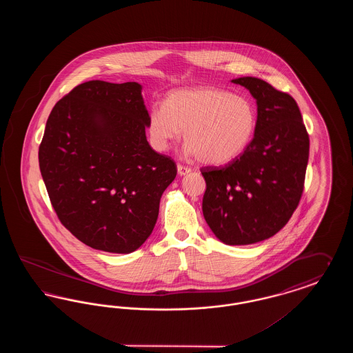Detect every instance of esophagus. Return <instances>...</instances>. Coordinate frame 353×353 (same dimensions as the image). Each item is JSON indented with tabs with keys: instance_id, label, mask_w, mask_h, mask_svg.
Segmentation results:
<instances>
[{
	"instance_id": "34e87169",
	"label": "esophagus",
	"mask_w": 353,
	"mask_h": 353,
	"mask_svg": "<svg viewBox=\"0 0 353 353\" xmlns=\"http://www.w3.org/2000/svg\"><path fill=\"white\" fill-rule=\"evenodd\" d=\"M177 172H179V174H180V176H185V174L190 173V172H192V169L189 168V167H185V165L179 164V165H177Z\"/></svg>"
}]
</instances>
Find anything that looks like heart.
<instances>
[{"label": "heart", "mask_w": 353, "mask_h": 353, "mask_svg": "<svg viewBox=\"0 0 353 353\" xmlns=\"http://www.w3.org/2000/svg\"><path fill=\"white\" fill-rule=\"evenodd\" d=\"M256 108L249 98L216 87L180 88L148 115L152 145L167 151L183 136L188 154L210 165L233 161L250 145L256 131Z\"/></svg>", "instance_id": "heart-1"}]
</instances>
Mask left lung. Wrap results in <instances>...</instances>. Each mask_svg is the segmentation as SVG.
<instances>
[{
    "label": "left lung",
    "instance_id": "1",
    "mask_svg": "<svg viewBox=\"0 0 353 353\" xmlns=\"http://www.w3.org/2000/svg\"><path fill=\"white\" fill-rule=\"evenodd\" d=\"M256 101L250 145L225 167H203L202 213L226 245H252L276 234L298 208L310 137L291 95L252 77L233 79Z\"/></svg>",
    "mask_w": 353,
    "mask_h": 353
}]
</instances>
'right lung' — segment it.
<instances>
[{
	"mask_svg": "<svg viewBox=\"0 0 353 353\" xmlns=\"http://www.w3.org/2000/svg\"><path fill=\"white\" fill-rule=\"evenodd\" d=\"M141 84L90 81L72 88L48 119L38 159L51 205L84 245L137 250L151 235L176 163L147 141Z\"/></svg>",
	"mask_w": 353,
	"mask_h": 353,
	"instance_id": "right-lung-1",
	"label": "right lung"
}]
</instances>
